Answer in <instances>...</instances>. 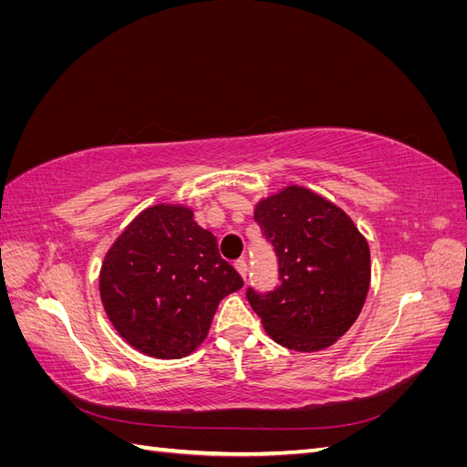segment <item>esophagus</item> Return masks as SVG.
<instances>
[{
    "instance_id": "1",
    "label": "esophagus",
    "mask_w": 467,
    "mask_h": 467,
    "mask_svg": "<svg viewBox=\"0 0 467 467\" xmlns=\"http://www.w3.org/2000/svg\"><path fill=\"white\" fill-rule=\"evenodd\" d=\"M234 265H235V268H237V273L245 278V276H247V271H249L247 261H245V259H237Z\"/></svg>"
}]
</instances>
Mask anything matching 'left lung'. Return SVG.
Listing matches in <instances>:
<instances>
[{"label": "left lung", "mask_w": 467, "mask_h": 467, "mask_svg": "<svg viewBox=\"0 0 467 467\" xmlns=\"http://www.w3.org/2000/svg\"><path fill=\"white\" fill-rule=\"evenodd\" d=\"M271 244L280 285L245 296L266 333L286 348L333 345L357 321L370 286V249L357 225L329 201L288 187L255 208Z\"/></svg>", "instance_id": "8db88e82"}]
</instances>
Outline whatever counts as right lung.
<instances>
[{"label":"right lung","instance_id":"add662e5","mask_svg":"<svg viewBox=\"0 0 467 467\" xmlns=\"http://www.w3.org/2000/svg\"><path fill=\"white\" fill-rule=\"evenodd\" d=\"M99 285L109 319L134 348L182 358L204 341L220 300L244 278L189 208L158 204L110 247Z\"/></svg>","mask_w":467,"mask_h":467}]
</instances>
